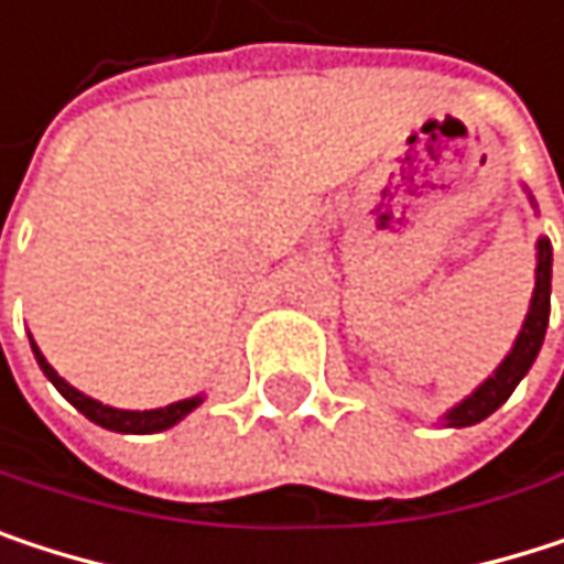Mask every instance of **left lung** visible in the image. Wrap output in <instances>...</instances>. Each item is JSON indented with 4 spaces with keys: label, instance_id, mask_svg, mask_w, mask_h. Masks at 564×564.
Returning a JSON list of instances; mask_svg holds the SVG:
<instances>
[{
    "label": "left lung",
    "instance_id": "1",
    "mask_svg": "<svg viewBox=\"0 0 564 564\" xmlns=\"http://www.w3.org/2000/svg\"><path fill=\"white\" fill-rule=\"evenodd\" d=\"M535 249H539V256H535V292H532V305H529V315L522 322V332H519L512 351L466 401H459L453 411L443 414L446 426H473V423L486 421L492 411H499L509 401L516 384L529 375V368H532V361L545 341L549 308H552V242L542 236L535 242Z\"/></svg>",
    "mask_w": 564,
    "mask_h": 564
}]
</instances>
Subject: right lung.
I'll list each match as a JSON object with an SVG mask.
<instances>
[{
    "label": "right lung",
    "instance_id": "right-lung-1",
    "mask_svg": "<svg viewBox=\"0 0 564 564\" xmlns=\"http://www.w3.org/2000/svg\"><path fill=\"white\" fill-rule=\"evenodd\" d=\"M32 351H35V361L45 371V378L58 388V394L65 401H72L88 421L105 426V430H118V433H156V430H166V426L180 423L189 411H196L203 404V398L196 394V398H186V401H176V404H166V408H156V411H118V408H108V404H101V401L75 391L65 378H58V371L45 361V355L39 351L35 341H32Z\"/></svg>",
    "mask_w": 564,
    "mask_h": 564
}]
</instances>
